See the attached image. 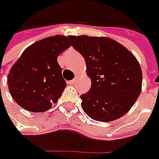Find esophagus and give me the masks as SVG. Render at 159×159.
Instances as JSON below:
<instances>
[{"mask_svg": "<svg viewBox=\"0 0 159 159\" xmlns=\"http://www.w3.org/2000/svg\"><path fill=\"white\" fill-rule=\"evenodd\" d=\"M76 81V80L74 79V80H70V81H68V84H70V85H71V84H74V82Z\"/></svg>", "mask_w": 159, "mask_h": 159, "instance_id": "34e87169", "label": "esophagus"}]
</instances>
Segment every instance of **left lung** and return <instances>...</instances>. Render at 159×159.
I'll list each match as a JSON object with an SVG mask.
<instances>
[{
    "label": "left lung",
    "instance_id": "1",
    "mask_svg": "<svg viewBox=\"0 0 159 159\" xmlns=\"http://www.w3.org/2000/svg\"><path fill=\"white\" fill-rule=\"evenodd\" d=\"M85 58L91 88L80 95L91 119L110 122L127 112L142 90L143 73L137 59L125 47L107 37L69 36Z\"/></svg>",
    "mask_w": 159,
    "mask_h": 159
}]
</instances>
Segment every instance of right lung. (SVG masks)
Wrapping results in <instances>:
<instances>
[{
	"label": "right lung",
	"instance_id": "1",
	"mask_svg": "<svg viewBox=\"0 0 159 159\" xmlns=\"http://www.w3.org/2000/svg\"><path fill=\"white\" fill-rule=\"evenodd\" d=\"M70 46L69 37L56 35L29 46L13 64L8 76L14 101L33 112H43L62 95L66 82L57 57Z\"/></svg>",
	"mask_w": 159,
	"mask_h": 159
}]
</instances>
